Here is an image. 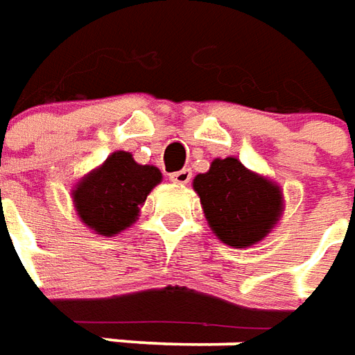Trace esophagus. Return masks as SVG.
<instances>
[{"label": "esophagus", "mask_w": 355, "mask_h": 355, "mask_svg": "<svg viewBox=\"0 0 355 355\" xmlns=\"http://www.w3.org/2000/svg\"><path fill=\"white\" fill-rule=\"evenodd\" d=\"M169 178L173 180V182H177V184H188V182H190V178H192V171L190 169L177 171V173H171Z\"/></svg>", "instance_id": "obj_1"}]
</instances>
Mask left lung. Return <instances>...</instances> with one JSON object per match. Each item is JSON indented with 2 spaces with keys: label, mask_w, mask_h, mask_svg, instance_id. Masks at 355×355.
<instances>
[{
  "label": "left lung",
  "mask_w": 355,
  "mask_h": 355,
  "mask_svg": "<svg viewBox=\"0 0 355 355\" xmlns=\"http://www.w3.org/2000/svg\"><path fill=\"white\" fill-rule=\"evenodd\" d=\"M192 186L209 229L230 248L261 242L284 211L281 186L250 171L236 157L213 159L209 171L196 175Z\"/></svg>",
  "instance_id": "left-lung-1"
}]
</instances>
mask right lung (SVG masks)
Listing matches in <instances>:
<instances>
[{
  "instance_id": "add662e5",
  "label": "right lung",
  "mask_w": 355,
  "mask_h": 355,
  "mask_svg": "<svg viewBox=\"0 0 355 355\" xmlns=\"http://www.w3.org/2000/svg\"><path fill=\"white\" fill-rule=\"evenodd\" d=\"M161 178L157 167L136 163L130 152H113L74 184L76 215L92 232L115 236L138 220L140 207Z\"/></svg>"
}]
</instances>
